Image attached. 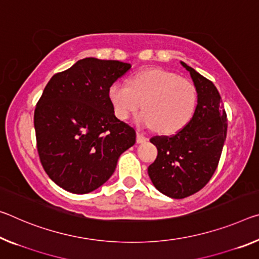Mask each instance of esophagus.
Wrapping results in <instances>:
<instances>
[{"instance_id":"34e87169","label":"esophagus","mask_w":259,"mask_h":259,"mask_svg":"<svg viewBox=\"0 0 259 259\" xmlns=\"http://www.w3.org/2000/svg\"><path fill=\"white\" fill-rule=\"evenodd\" d=\"M146 137L144 136V135H143L141 131H137V137H136V141H137V143H144L145 141H146Z\"/></svg>"}]
</instances>
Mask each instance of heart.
Returning <instances> with one entry per match:
<instances>
[{
  "label": "heart",
  "mask_w": 259,
  "mask_h": 259,
  "mask_svg": "<svg viewBox=\"0 0 259 259\" xmlns=\"http://www.w3.org/2000/svg\"><path fill=\"white\" fill-rule=\"evenodd\" d=\"M108 99L122 121L137 112L143 102L145 110L137 115V124L169 135L182 130L194 117L198 92L187 78L154 68L131 76L129 86L114 81L108 88Z\"/></svg>",
  "instance_id": "b5f03b06"
}]
</instances>
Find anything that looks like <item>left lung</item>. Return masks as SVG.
Masks as SVG:
<instances>
[{
	"label": "left lung",
	"instance_id": "1",
	"mask_svg": "<svg viewBox=\"0 0 259 259\" xmlns=\"http://www.w3.org/2000/svg\"><path fill=\"white\" fill-rule=\"evenodd\" d=\"M198 92L191 121L171 136H154L157 159L147 168L152 183L170 198L181 199L203 189L218 167L227 135V114L214 84L181 62Z\"/></svg>",
	"mask_w": 259,
	"mask_h": 259
}]
</instances>
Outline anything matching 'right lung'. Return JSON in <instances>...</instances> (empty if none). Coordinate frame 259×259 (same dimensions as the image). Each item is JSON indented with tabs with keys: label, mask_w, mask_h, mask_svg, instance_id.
Returning <instances> with one entry per match:
<instances>
[{
	"label": "right lung",
	"mask_w": 259,
	"mask_h": 259,
	"mask_svg": "<svg viewBox=\"0 0 259 259\" xmlns=\"http://www.w3.org/2000/svg\"><path fill=\"white\" fill-rule=\"evenodd\" d=\"M130 63L86 57L51 78L34 110L40 162L57 186L88 194L113 175L136 131L115 116L108 88Z\"/></svg>",
	"instance_id": "add662e5"
}]
</instances>
